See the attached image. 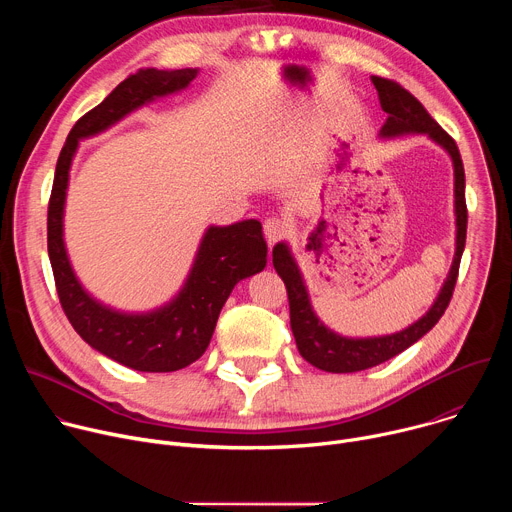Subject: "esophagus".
<instances>
[{
  "label": "esophagus",
  "mask_w": 512,
  "mask_h": 512,
  "mask_svg": "<svg viewBox=\"0 0 512 512\" xmlns=\"http://www.w3.org/2000/svg\"><path fill=\"white\" fill-rule=\"evenodd\" d=\"M263 233H265V239H267V243L271 247V245L283 241L291 233V225L285 221V218L273 216V218H267V221H265Z\"/></svg>",
  "instance_id": "34e87169"
}]
</instances>
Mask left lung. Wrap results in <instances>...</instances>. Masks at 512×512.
I'll return each instance as SVG.
<instances>
[{
    "mask_svg": "<svg viewBox=\"0 0 512 512\" xmlns=\"http://www.w3.org/2000/svg\"><path fill=\"white\" fill-rule=\"evenodd\" d=\"M383 111L387 113V121L381 127L383 137H395L403 133H427L433 141H437L442 148L448 150L454 162V176H456V225H458V239H456V257L450 269V275L437 296L431 310L411 324L409 328L379 338H342L330 332L312 312L308 291L304 287L302 275L294 257L289 255L283 243L273 247V267L277 275L283 279L289 300V324L294 332L296 344L300 354L314 364L316 369L326 373H356L377 367V364L397 356L411 344H415L423 334H427L437 320H440L450 306L454 296V287L458 281L460 259L466 245V227H468V208H466V178H464V164L458 145L454 137L444 131L427 111L425 107L399 83L383 77L371 79Z\"/></svg>",
    "mask_w": 512,
    "mask_h": 512,
    "instance_id": "1",
    "label": "left lung"
}]
</instances>
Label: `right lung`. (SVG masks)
Returning a JSON list of instances; mask_svg holds the SVG:
<instances>
[{
  "instance_id": "right-lung-1",
  "label": "right lung",
  "mask_w": 512,
  "mask_h": 512,
  "mask_svg": "<svg viewBox=\"0 0 512 512\" xmlns=\"http://www.w3.org/2000/svg\"><path fill=\"white\" fill-rule=\"evenodd\" d=\"M194 77V68H148L119 83L103 103L85 113L70 129L56 162L48 200V257L68 322L101 354L145 373L180 371L204 354L235 283L261 271L267 263L261 223L251 218L231 227H210L184 289L170 306L143 316L119 314L89 298L68 263L62 241L68 170L81 137L107 129L154 97L188 87Z\"/></svg>"
}]
</instances>
